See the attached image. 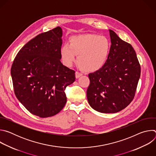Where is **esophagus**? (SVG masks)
<instances>
[{"instance_id": "34e87169", "label": "esophagus", "mask_w": 156, "mask_h": 156, "mask_svg": "<svg viewBox=\"0 0 156 156\" xmlns=\"http://www.w3.org/2000/svg\"><path fill=\"white\" fill-rule=\"evenodd\" d=\"M82 75H83V74L81 73H80V72H76V73H75V76H76V78H80V77Z\"/></svg>"}]
</instances>
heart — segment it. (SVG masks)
<instances>
[{
	"mask_svg": "<svg viewBox=\"0 0 156 156\" xmlns=\"http://www.w3.org/2000/svg\"><path fill=\"white\" fill-rule=\"evenodd\" d=\"M108 39L97 34H84L73 36L70 44H65L60 48L63 63L72 65L78 56V63L87 72H96L105 65L110 52Z\"/></svg>",
	"mask_w": 156,
	"mask_h": 156,
	"instance_id": "b5f03b06",
	"label": "heart"
}]
</instances>
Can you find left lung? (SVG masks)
Masks as SVG:
<instances>
[{
    "instance_id": "1",
    "label": "left lung",
    "mask_w": 156,
    "mask_h": 156,
    "mask_svg": "<svg viewBox=\"0 0 156 156\" xmlns=\"http://www.w3.org/2000/svg\"><path fill=\"white\" fill-rule=\"evenodd\" d=\"M111 46L105 65L89 74L87 99L90 106L101 113H116L134 98L141 75L136 52L129 44L109 30Z\"/></svg>"
}]
</instances>
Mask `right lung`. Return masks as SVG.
I'll use <instances>...</instances> for the list:
<instances>
[{
  "label": "right lung",
  "instance_id": "right-lung-1",
  "mask_svg": "<svg viewBox=\"0 0 156 156\" xmlns=\"http://www.w3.org/2000/svg\"><path fill=\"white\" fill-rule=\"evenodd\" d=\"M62 36L59 27L36 36L20 50L11 68L16 98L41 118L60 112L66 102L65 88L75 80V72L60 62Z\"/></svg>",
  "mask_w": 156,
  "mask_h": 156
}]
</instances>
